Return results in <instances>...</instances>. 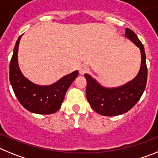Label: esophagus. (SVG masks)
Segmentation results:
<instances>
[{"mask_svg": "<svg viewBox=\"0 0 158 158\" xmlns=\"http://www.w3.org/2000/svg\"><path fill=\"white\" fill-rule=\"evenodd\" d=\"M89 70V67L85 65H81L80 66V68H79V73H80L81 75H84Z\"/></svg>", "mask_w": 158, "mask_h": 158, "instance_id": "34e87169", "label": "esophagus"}]
</instances>
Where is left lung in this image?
Segmentation results:
<instances>
[{
    "instance_id": "8db88e82",
    "label": "left lung",
    "mask_w": 158,
    "mask_h": 158,
    "mask_svg": "<svg viewBox=\"0 0 158 158\" xmlns=\"http://www.w3.org/2000/svg\"><path fill=\"white\" fill-rule=\"evenodd\" d=\"M125 35L140 49L142 61L139 73L135 79L117 88L103 87L90 75L85 73L87 81L86 96L91 107L104 116L122 115L131 110L141 98L147 81V66L143 44L135 32L126 28Z\"/></svg>"
}]
</instances>
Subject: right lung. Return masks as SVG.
<instances>
[{"mask_svg": "<svg viewBox=\"0 0 158 158\" xmlns=\"http://www.w3.org/2000/svg\"><path fill=\"white\" fill-rule=\"evenodd\" d=\"M21 36L16 41L9 65V80L14 93L21 105L31 112L41 115L56 112L62 106L66 91L77 77L78 71L63 77L51 85L32 83L22 74L18 65V47Z\"/></svg>", "mask_w": 158, "mask_h": 158, "instance_id": "1", "label": "right lung"}]
</instances>
